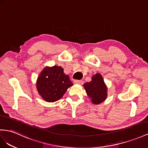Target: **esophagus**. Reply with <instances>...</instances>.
Instances as JSON below:
<instances>
[{
	"mask_svg": "<svg viewBox=\"0 0 148 148\" xmlns=\"http://www.w3.org/2000/svg\"><path fill=\"white\" fill-rule=\"evenodd\" d=\"M83 81L82 80H74V83L75 84H83Z\"/></svg>",
	"mask_w": 148,
	"mask_h": 148,
	"instance_id": "obj_1",
	"label": "esophagus"
}]
</instances>
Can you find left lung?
I'll use <instances>...</instances> for the list:
<instances>
[{
	"label": "left lung",
	"mask_w": 148,
	"mask_h": 148,
	"mask_svg": "<svg viewBox=\"0 0 148 148\" xmlns=\"http://www.w3.org/2000/svg\"><path fill=\"white\" fill-rule=\"evenodd\" d=\"M84 87L86 93L89 97H91L94 104H100L106 99L107 88L100 74L93 75L92 81L85 83Z\"/></svg>",
	"instance_id": "obj_1"
}]
</instances>
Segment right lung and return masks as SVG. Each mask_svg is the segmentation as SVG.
Returning <instances> with one entry per match:
<instances>
[{
	"label": "right lung",
	"mask_w": 148,
	"mask_h": 148,
	"mask_svg": "<svg viewBox=\"0 0 148 148\" xmlns=\"http://www.w3.org/2000/svg\"><path fill=\"white\" fill-rule=\"evenodd\" d=\"M73 85L69 76L64 73L61 67H45L37 81V89L40 95L47 102L60 99L68 88Z\"/></svg>",
	"instance_id": "obj_1"
}]
</instances>
